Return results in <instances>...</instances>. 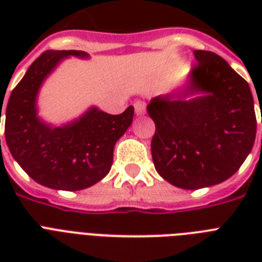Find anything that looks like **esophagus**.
Listing matches in <instances>:
<instances>
[{
  "mask_svg": "<svg viewBox=\"0 0 262 262\" xmlns=\"http://www.w3.org/2000/svg\"><path fill=\"white\" fill-rule=\"evenodd\" d=\"M135 111L137 115H143L145 113V103L137 102L135 103Z\"/></svg>",
  "mask_w": 262,
  "mask_h": 262,
  "instance_id": "1",
  "label": "esophagus"
}]
</instances>
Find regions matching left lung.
<instances>
[{
  "mask_svg": "<svg viewBox=\"0 0 262 262\" xmlns=\"http://www.w3.org/2000/svg\"><path fill=\"white\" fill-rule=\"evenodd\" d=\"M193 54L197 63L186 85L147 106L156 126L151 141L156 171L187 190L235 174L252 151L257 130L248 81L212 51Z\"/></svg>",
  "mask_w": 262,
  "mask_h": 262,
  "instance_id": "1",
  "label": "left lung"
}]
</instances>
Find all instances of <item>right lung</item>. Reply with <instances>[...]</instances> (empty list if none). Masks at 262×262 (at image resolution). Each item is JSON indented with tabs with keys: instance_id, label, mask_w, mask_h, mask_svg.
Returning <instances> with one entry per match:
<instances>
[{
	"instance_id": "obj_1",
	"label": "right lung",
	"mask_w": 262,
	"mask_h": 262,
	"mask_svg": "<svg viewBox=\"0 0 262 262\" xmlns=\"http://www.w3.org/2000/svg\"><path fill=\"white\" fill-rule=\"evenodd\" d=\"M85 51L47 50L35 59L9 96L5 111V140L20 167L43 186L81 190L108 174L114 145L132 125L135 108L111 115L91 107L80 118L51 126L38 117L39 90L62 59ZM0 110V122H1ZM1 141V140H0Z\"/></svg>"
}]
</instances>
